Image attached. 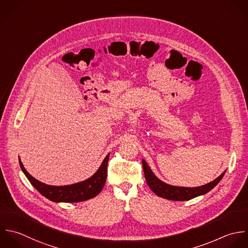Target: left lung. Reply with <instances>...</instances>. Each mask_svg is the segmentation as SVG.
Masks as SVG:
<instances>
[{"mask_svg":"<svg viewBox=\"0 0 248 248\" xmlns=\"http://www.w3.org/2000/svg\"><path fill=\"white\" fill-rule=\"evenodd\" d=\"M143 168H144V175L146 182L150 188L159 197L164 199L172 200V201H187L193 199L195 197L204 195L211 191L223 178L226 171H224L218 178L215 181L201 186L197 187H185V186H175L168 185L161 180H159L149 167L147 162L142 159Z\"/></svg>","mask_w":248,"mask_h":248,"instance_id":"1","label":"left lung"}]
</instances>
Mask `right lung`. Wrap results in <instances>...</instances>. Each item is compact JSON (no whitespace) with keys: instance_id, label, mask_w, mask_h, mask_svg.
<instances>
[{"instance_id":"1","label":"right lung","mask_w":248,"mask_h":248,"mask_svg":"<svg viewBox=\"0 0 248 248\" xmlns=\"http://www.w3.org/2000/svg\"><path fill=\"white\" fill-rule=\"evenodd\" d=\"M109 154L106 155L97 171L89 179L68 186H49L45 185L32 176H31L25 169L23 163L19 158L21 170L30 181L32 186L45 198L56 203H77L92 199L99 194L102 190L107 177V164Z\"/></svg>"}]
</instances>
